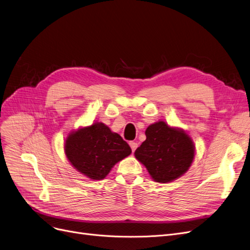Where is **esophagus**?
I'll list each match as a JSON object with an SVG mask.
<instances>
[{"instance_id":"obj_1","label":"esophagus","mask_w":250,"mask_h":250,"mask_svg":"<svg viewBox=\"0 0 250 250\" xmlns=\"http://www.w3.org/2000/svg\"><path fill=\"white\" fill-rule=\"evenodd\" d=\"M129 145H130V147H131V149H132V152H134L135 149H136V147H137V143H135V142H130V143H129Z\"/></svg>"}]
</instances>
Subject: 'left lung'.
Listing matches in <instances>:
<instances>
[{
	"label": "left lung",
	"instance_id": "obj_1",
	"mask_svg": "<svg viewBox=\"0 0 250 250\" xmlns=\"http://www.w3.org/2000/svg\"><path fill=\"white\" fill-rule=\"evenodd\" d=\"M146 136L134 155L155 182L170 183L188 171L195 157V146L183 129L159 121L146 128Z\"/></svg>",
	"mask_w": 250,
	"mask_h": 250
}]
</instances>
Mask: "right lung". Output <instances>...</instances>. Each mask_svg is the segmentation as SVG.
Segmentation results:
<instances>
[{"instance_id": "obj_1", "label": "right lung", "mask_w": 250, "mask_h": 250, "mask_svg": "<svg viewBox=\"0 0 250 250\" xmlns=\"http://www.w3.org/2000/svg\"><path fill=\"white\" fill-rule=\"evenodd\" d=\"M68 161L91 179H103L113 166L131 154L129 145L102 122L69 133L64 143Z\"/></svg>"}]
</instances>
